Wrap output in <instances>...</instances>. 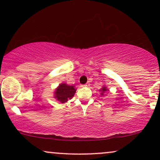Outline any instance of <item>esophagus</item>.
Instances as JSON below:
<instances>
[{"label": "esophagus", "instance_id": "34e87169", "mask_svg": "<svg viewBox=\"0 0 160 160\" xmlns=\"http://www.w3.org/2000/svg\"><path fill=\"white\" fill-rule=\"evenodd\" d=\"M84 86H90V82H87V83L85 84V85Z\"/></svg>", "mask_w": 160, "mask_h": 160}]
</instances>
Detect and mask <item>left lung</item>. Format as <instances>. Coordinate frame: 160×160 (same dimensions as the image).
<instances>
[{
  "label": "left lung",
  "mask_w": 160,
  "mask_h": 160,
  "mask_svg": "<svg viewBox=\"0 0 160 160\" xmlns=\"http://www.w3.org/2000/svg\"><path fill=\"white\" fill-rule=\"evenodd\" d=\"M101 90H102V95H103V93H104V92H106V91H108V89H107V88H102V89H101Z\"/></svg>",
  "instance_id": "8db88e82"
}]
</instances>
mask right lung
<instances>
[{
  "mask_svg": "<svg viewBox=\"0 0 160 160\" xmlns=\"http://www.w3.org/2000/svg\"><path fill=\"white\" fill-rule=\"evenodd\" d=\"M74 87L68 85L66 84H60L55 92V98H56L57 100L62 103L67 102L68 99L72 98L76 91Z\"/></svg>",
  "mask_w": 160,
  "mask_h": 160,
  "instance_id": "obj_1",
  "label": "right lung"
}]
</instances>
